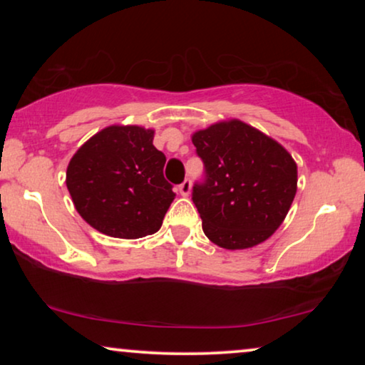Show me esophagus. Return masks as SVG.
I'll use <instances>...</instances> for the list:
<instances>
[{
	"instance_id": "1",
	"label": "esophagus",
	"mask_w": 365,
	"mask_h": 365,
	"mask_svg": "<svg viewBox=\"0 0 365 365\" xmlns=\"http://www.w3.org/2000/svg\"><path fill=\"white\" fill-rule=\"evenodd\" d=\"M179 192H181V196L187 197L189 194H191V181L189 179H186L182 184H179Z\"/></svg>"
}]
</instances>
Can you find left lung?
Segmentation results:
<instances>
[{
  "mask_svg": "<svg viewBox=\"0 0 365 365\" xmlns=\"http://www.w3.org/2000/svg\"><path fill=\"white\" fill-rule=\"evenodd\" d=\"M191 139L206 168L192 202L209 241L236 251L271 237L297 191V164L287 149L239 119L214 123Z\"/></svg>",
  "mask_w": 365,
  "mask_h": 365,
  "instance_id": "left-lung-1",
  "label": "left lung"
}]
</instances>
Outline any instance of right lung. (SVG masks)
<instances>
[{
  "label": "right lung",
  "mask_w": 365,
  "mask_h": 365,
  "mask_svg": "<svg viewBox=\"0 0 365 365\" xmlns=\"http://www.w3.org/2000/svg\"><path fill=\"white\" fill-rule=\"evenodd\" d=\"M153 139L154 129L113 124L74 153L66 186L79 216L96 231L119 239L159 231L176 194Z\"/></svg>",
  "instance_id": "1"
}]
</instances>
